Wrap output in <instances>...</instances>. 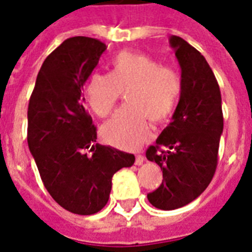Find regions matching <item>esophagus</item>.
Listing matches in <instances>:
<instances>
[{
    "label": "esophagus",
    "mask_w": 252,
    "mask_h": 252,
    "mask_svg": "<svg viewBox=\"0 0 252 252\" xmlns=\"http://www.w3.org/2000/svg\"><path fill=\"white\" fill-rule=\"evenodd\" d=\"M144 162H145V157H144L142 154H137V156H136V165L140 166L142 165Z\"/></svg>",
    "instance_id": "esophagus-1"
}]
</instances>
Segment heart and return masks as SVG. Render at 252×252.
<instances>
[{
    "label": "heart",
    "instance_id": "1",
    "mask_svg": "<svg viewBox=\"0 0 252 252\" xmlns=\"http://www.w3.org/2000/svg\"><path fill=\"white\" fill-rule=\"evenodd\" d=\"M183 90L179 73L146 53L123 51L112 57L110 73H94L84 89L85 100L99 118L114 110L122 91L126 104L104 123L102 137L111 145L132 149L150 136L153 123L166 122L175 111Z\"/></svg>",
    "mask_w": 252,
    "mask_h": 252
}]
</instances>
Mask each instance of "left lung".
Listing matches in <instances>:
<instances>
[{
  "mask_svg": "<svg viewBox=\"0 0 252 252\" xmlns=\"http://www.w3.org/2000/svg\"><path fill=\"white\" fill-rule=\"evenodd\" d=\"M168 41L180 65L183 90L171 123L146 150V158L163 174L148 200L162 211L184 207L205 191L216 172L223 130L221 93L205 57L182 37L172 35Z\"/></svg>",
  "mask_w": 252,
  "mask_h": 252,
  "instance_id": "8db88e82",
  "label": "left lung"
}]
</instances>
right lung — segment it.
Listing matches in <instances>:
<instances>
[{
    "label": "right lung",
    "mask_w": 252,
    "mask_h": 252,
    "mask_svg": "<svg viewBox=\"0 0 252 252\" xmlns=\"http://www.w3.org/2000/svg\"><path fill=\"white\" fill-rule=\"evenodd\" d=\"M106 48L93 37L66 39L41 65L27 111V142L44 187L76 215L100 211L115 172L134 163L133 154L95 144L96 128L85 110L84 85Z\"/></svg>",
    "instance_id": "add662e5"
}]
</instances>
